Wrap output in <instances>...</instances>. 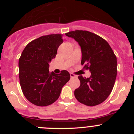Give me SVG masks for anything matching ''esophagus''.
I'll list each match as a JSON object with an SVG mask.
<instances>
[{
    "label": "esophagus",
    "mask_w": 134,
    "mask_h": 134,
    "mask_svg": "<svg viewBox=\"0 0 134 134\" xmlns=\"http://www.w3.org/2000/svg\"><path fill=\"white\" fill-rule=\"evenodd\" d=\"M70 77H71V78L77 77V76H76V75H74V74H72V73H70Z\"/></svg>",
    "instance_id": "34e87169"
}]
</instances>
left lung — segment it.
<instances>
[{"label": "left lung", "mask_w": 134, "mask_h": 134, "mask_svg": "<svg viewBox=\"0 0 134 134\" xmlns=\"http://www.w3.org/2000/svg\"><path fill=\"white\" fill-rule=\"evenodd\" d=\"M65 35L79 43L81 64L91 73L89 78L78 76L81 85L75 90V97L86 106L101 104L110 94L116 80L117 62L114 52L107 41L91 32L76 30Z\"/></svg>", "instance_id": "8db88e82"}]
</instances>
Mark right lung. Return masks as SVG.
<instances>
[{
    "instance_id": "obj_1",
    "label": "right lung",
    "mask_w": 134,
    "mask_h": 134,
    "mask_svg": "<svg viewBox=\"0 0 134 134\" xmlns=\"http://www.w3.org/2000/svg\"><path fill=\"white\" fill-rule=\"evenodd\" d=\"M61 34L46 35L31 41L19 60L21 90L30 102L38 107L50 105L59 98L63 86L70 79L67 70L49 72V63L55 58L63 43Z\"/></svg>"
}]
</instances>
